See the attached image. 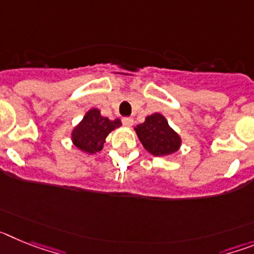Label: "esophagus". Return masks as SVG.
<instances>
[{
    "mask_svg": "<svg viewBox=\"0 0 254 254\" xmlns=\"http://www.w3.org/2000/svg\"><path fill=\"white\" fill-rule=\"evenodd\" d=\"M122 123L126 127H131V126L133 125V118H131V117H123Z\"/></svg>",
    "mask_w": 254,
    "mask_h": 254,
    "instance_id": "1",
    "label": "esophagus"
}]
</instances>
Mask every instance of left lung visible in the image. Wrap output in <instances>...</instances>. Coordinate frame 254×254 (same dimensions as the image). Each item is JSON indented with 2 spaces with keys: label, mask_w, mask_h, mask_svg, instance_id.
Listing matches in <instances>:
<instances>
[{
  "label": "left lung",
  "mask_w": 254,
  "mask_h": 254,
  "mask_svg": "<svg viewBox=\"0 0 254 254\" xmlns=\"http://www.w3.org/2000/svg\"><path fill=\"white\" fill-rule=\"evenodd\" d=\"M134 129L143 147L155 156L174 154L181 146V137L170 128L167 120L159 113L146 117V121Z\"/></svg>",
  "instance_id": "8db88e82"
}]
</instances>
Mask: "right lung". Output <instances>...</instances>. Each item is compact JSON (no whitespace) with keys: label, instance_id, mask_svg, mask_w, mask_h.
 <instances>
[{"label":"right lung","instance_id":"right-lung-1","mask_svg":"<svg viewBox=\"0 0 254 254\" xmlns=\"http://www.w3.org/2000/svg\"><path fill=\"white\" fill-rule=\"evenodd\" d=\"M120 126V120L111 121L107 117L100 116L98 109H91L72 131V141L80 150L94 154L103 149L108 133Z\"/></svg>","mask_w":254,"mask_h":254}]
</instances>
